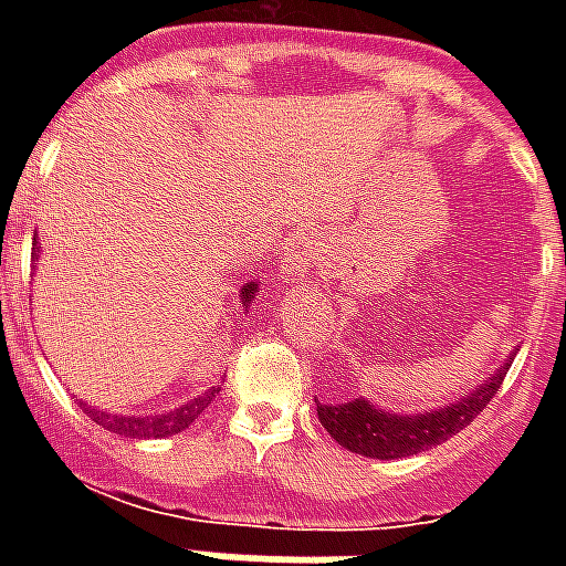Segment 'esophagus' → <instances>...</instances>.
<instances>
[{
	"label": "esophagus",
	"mask_w": 566,
	"mask_h": 566,
	"mask_svg": "<svg viewBox=\"0 0 566 566\" xmlns=\"http://www.w3.org/2000/svg\"><path fill=\"white\" fill-rule=\"evenodd\" d=\"M321 258V242L315 235H294L287 245L282 248V272L287 279H300L306 275Z\"/></svg>",
	"instance_id": "1"
}]
</instances>
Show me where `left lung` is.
I'll list each match as a JSON object with an SVG mask.
<instances>
[{"instance_id":"1","label":"left lung","mask_w":566,"mask_h":566,"mask_svg":"<svg viewBox=\"0 0 566 566\" xmlns=\"http://www.w3.org/2000/svg\"><path fill=\"white\" fill-rule=\"evenodd\" d=\"M510 364L512 357L503 367H497V373L488 376L485 385H475L473 394H463L461 400L433 409V412L403 416V412L379 409L364 397H355L345 403H318L315 400L318 421L343 449L355 451V454L381 458V461L409 458V454L433 449L454 433H461L463 427L494 400V394L503 385V376L510 373Z\"/></svg>"}]
</instances>
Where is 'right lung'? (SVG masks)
I'll use <instances>...</instances> for the list:
<instances>
[{
	"mask_svg": "<svg viewBox=\"0 0 566 566\" xmlns=\"http://www.w3.org/2000/svg\"><path fill=\"white\" fill-rule=\"evenodd\" d=\"M39 248V245H35ZM258 284L248 282L242 287V294H239V303L242 308L248 312L251 306V300L258 296ZM214 394L218 388H209L206 394H199L193 400H187L185 406H178L172 412H163V416H112V412H96L87 406V412L93 416L96 424H103L105 430H112V433H120V437H129V439H160V437H175V433H181L185 427H190L202 416V409L214 400Z\"/></svg>",
	"mask_w": 566,
	"mask_h": 566,
	"instance_id": "1",
	"label": "right lung"
}]
</instances>
